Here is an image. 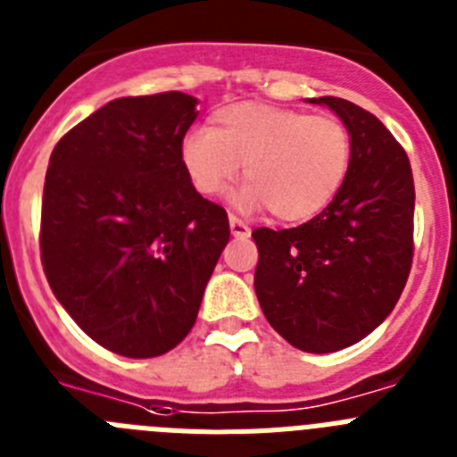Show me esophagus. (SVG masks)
I'll use <instances>...</instances> for the list:
<instances>
[{
  "label": "esophagus",
  "mask_w": 457,
  "mask_h": 457,
  "mask_svg": "<svg viewBox=\"0 0 457 457\" xmlns=\"http://www.w3.org/2000/svg\"><path fill=\"white\" fill-rule=\"evenodd\" d=\"M229 229H232V234L237 238H248L250 237V228L244 223V220L238 219V216H234V213H229Z\"/></svg>",
  "instance_id": "obj_1"
}]
</instances>
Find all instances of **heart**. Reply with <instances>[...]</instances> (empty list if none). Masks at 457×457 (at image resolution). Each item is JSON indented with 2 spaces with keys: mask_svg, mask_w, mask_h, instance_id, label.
<instances>
[{
  "mask_svg": "<svg viewBox=\"0 0 457 457\" xmlns=\"http://www.w3.org/2000/svg\"><path fill=\"white\" fill-rule=\"evenodd\" d=\"M179 162L207 198L228 191L244 166L248 187L237 203L269 207L278 220L300 223L323 212L346 179L351 134L335 116L244 102L220 109L212 129L188 131Z\"/></svg>",
  "mask_w": 457,
  "mask_h": 457,
  "instance_id": "obj_1",
  "label": "heart"
}]
</instances>
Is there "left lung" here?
<instances>
[{"label":"left lung","mask_w":457,"mask_h":457,"mask_svg":"<svg viewBox=\"0 0 457 457\" xmlns=\"http://www.w3.org/2000/svg\"><path fill=\"white\" fill-rule=\"evenodd\" d=\"M310 102L346 125L351 166L319 216L254 229V291L291 346L335 353L376 330L401 298L414 254V179L405 150L373 113L341 97Z\"/></svg>","instance_id":"1"}]
</instances>
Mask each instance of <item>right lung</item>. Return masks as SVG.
Listing matches in <instances>:
<instances>
[{
	"instance_id": "obj_1",
	"label": "right lung",
	"mask_w": 457,
	"mask_h": 457,
	"mask_svg": "<svg viewBox=\"0 0 457 457\" xmlns=\"http://www.w3.org/2000/svg\"><path fill=\"white\" fill-rule=\"evenodd\" d=\"M179 90L120 97L49 157L40 259L56 300L106 351L157 357L198 319L229 220L188 182L179 145L198 118Z\"/></svg>"
}]
</instances>
